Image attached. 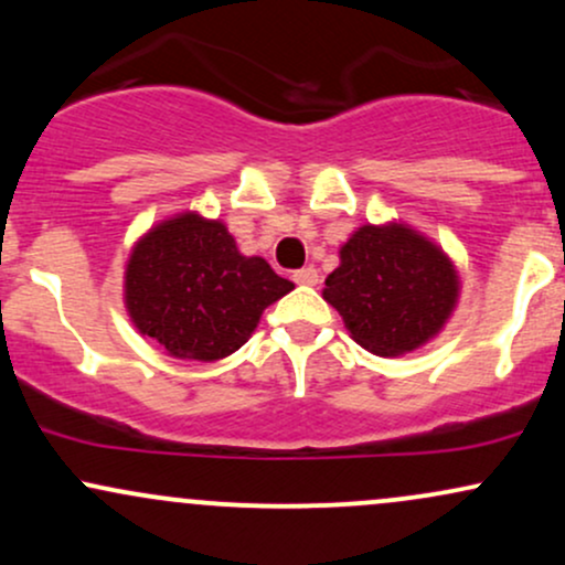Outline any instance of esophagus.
Returning <instances> with one entry per match:
<instances>
[{
    "instance_id": "obj_1",
    "label": "esophagus",
    "mask_w": 565,
    "mask_h": 565,
    "mask_svg": "<svg viewBox=\"0 0 565 565\" xmlns=\"http://www.w3.org/2000/svg\"><path fill=\"white\" fill-rule=\"evenodd\" d=\"M291 278H295L300 287H316V284H319V270H316L313 265H308V268L295 270V276H291Z\"/></svg>"
}]
</instances>
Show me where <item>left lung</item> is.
<instances>
[{"label":"left lung","instance_id":"obj_1","mask_svg":"<svg viewBox=\"0 0 565 565\" xmlns=\"http://www.w3.org/2000/svg\"><path fill=\"white\" fill-rule=\"evenodd\" d=\"M459 289L457 265L433 238L387 220L350 233L321 295L361 348L395 359L444 332Z\"/></svg>","mask_w":565,"mask_h":565}]
</instances>
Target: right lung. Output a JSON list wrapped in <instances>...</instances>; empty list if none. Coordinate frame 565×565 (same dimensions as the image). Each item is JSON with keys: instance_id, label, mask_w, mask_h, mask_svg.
Instances as JSON below:
<instances>
[{"instance_id": "obj_1", "label": "right lung", "mask_w": 565, "mask_h": 565, "mask_svg": "<svg viewBox=\"0 0 565 565\" xmlns=\"http://www.w3.org/2000/svg\"><path fill=\"white\" fill-rule=\"evenodd\" d=\"M295 289L263 257H246L223 220L196 210L159 220L132 244L125 308L142 337L180 361L228 359L263 310Z\"/></svg>"}]
</instances>
